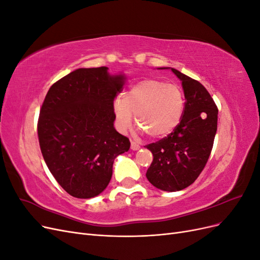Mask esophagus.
Wrapping results in <instances>:
<instances>
[{
    "mask_svg": "<svg viewBox=\"0 0 260 260\" xmlns=\"http://www.w3.org/2000/svg\"><path fill=\"white\" fill-rule=\"evenodd\" d=\"M140 148V145L135 142V141H131V149H133V151H137V149Z\"/></svg>",
    "mask_w": 260,
    "mask_h": 260,
    "instance_id": "obj_1",
    "label": "esophagus"
}]
</instances>
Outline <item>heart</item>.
<instances>
[{
    "instance_id": "b5f03b06",
    "label": "heart",
    "mask_w": 260,
    "mask_h": 260,
    "mask_svg": "<svg viewBox=\"0 0 260 260\" xmlns=\"http://www.w3.org/2000/svg\"><path fill=\"white\" fill-rule=\"evenodd\" d=\"M182 89L174 83L144 79L125 91L114 102L117 127L124 132L130 127L132 115L140 130L151 138H162L174 131L184 113Z\"/></svg>"
}]
</instances>
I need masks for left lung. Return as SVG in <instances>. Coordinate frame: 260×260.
Listing matches in <instances>:
<instances>
[{"label":"left lung","instance_id":"left-lung-1","mask_svg":"<svg viewBox=\"0 0 260 260\" xmlns=\"http://www.w3.org/2000/svg\"><path fill=\"white\" fill-rule=\"evenodd\" d=\"M171 70L182 81L184 113L174 131L145 146L154 157L146 178L157 188L176 192L191 185L205 168L217 132L218 108L202 83Z\"/></svg>","mask_w":260,"mask_h":260}]
</instances>
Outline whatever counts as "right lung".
I'll use <instances>...</instances> for the list:
<instances>
[{
	"label": "right lung",
	"mask_w": 260,
	"mask_h": 260,
	"mask_svg": "<svg viewBox=\"0 0 260 260\" xmlns=\"http://www.w3.org/2000/svg\"><path fill=\"white\" fill-rule=\"evenodd\" d=\"M107 67L79 68L55 82L38 120L44 161L58 184L74 198L103 192L114 159L128 152L130 141L114 128V101L124 77Z\"/></svg>",
	"instance_id": "obj_1"
}]
</instances>
